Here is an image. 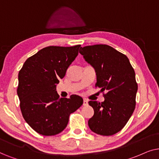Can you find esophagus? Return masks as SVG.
I'll use <instances>...</instances> for the list:
<instances>
[{"label":"esophagus","instance_id":"34e87169","mask_svg":"<svg viewBox=\"0 0 159 159\" xmlns=\"http://www.w3.org/2000/svg\"><path fill=\"white\" fill-rule=\"evenodd\" d=\"M83 105H84V106H86V105H88V100L86 99H84Z\"/></svg>","mask_w":159,"mask_h":159}]
</instances>
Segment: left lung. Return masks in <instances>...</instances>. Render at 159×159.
Instances as JSON below:
<instances>
[{"instance_id": "8db88e82", "label": "left lung", "mask_w": 159, "mask_h": 159, "mask_svg": "<svg viewBox=\"0 0 159 159\" xmlns=\"http://www.w3.org/2000/svg\"><path fill=\"white\" fill-rule=\"evenodd\" d=\"M79 52L95 70V86L107 91L102 102H89L94 112L89 126L97 134H115L125 126L135 109L138 86L134 69L125 54L108 45L84 46Z\"/></svg>"}]
</instances>
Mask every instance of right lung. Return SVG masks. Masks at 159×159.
I'll list each match as a JSON object with an SVG mask.
<instances>
[{
  "label": "right lung",
  "instance_id": "add662e5",
  "mask_svg": "<svg viewBox=\"0 0 159 159\" xmlns=\"http://www.w3.org/2000/svg\"><path fill=\"white\" fill-rule=\"evenodd\" d=\"M80 48L81 45L43 48L27 59L19 72L21 112L25 121L40 134L52 136L62 132L70 115L83 105L80 96L60 98L56 91Z\"/></svg>",
  "mask_w": 159,
  "mask_h": 159
}]
</instances>
